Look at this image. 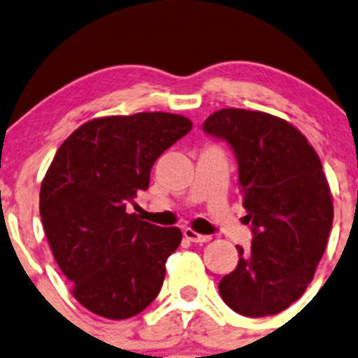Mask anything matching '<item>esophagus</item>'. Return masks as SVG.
Listing matches in <instances>:
<instances>
[{
	"label": "esophagus",
	"instance_id": "obj_1",
	"mask_svg": "<svg viewBox=\"0 0 358 358\" xmlns=\"http://www.w3.org/2000/svg\"><path fill=\"white\" fill-rule=\"evenodd\" d=\"M183 237H185L187 241H190V243H196V244H204L211 241V236H202V234H197L196 230L192 229L183 230Z\"/></svg>",
	"mask_w": 358,
	"mask_h": 358
}]
</instances>
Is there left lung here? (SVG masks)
Returning a JSON list of instances; mask_svg holds the SVG:
<instances>
[{"label": "left lung", "mask_w": 358, "mask_h": 358, "mask_svg": "<svg viewBox=\"0 0 358 358\" xmlns=\"http://www.w3.org/2000/svg\"><path fill=\"white\" fill-rule=\"evenodd\" d=\"M202 129L236 154L252 232L249 251L237 246L239 263L220 280V296L241 315H275L312 282L333 229L322 162L294 126L266 112L216 110Z\"/></svg>", "instance_id": "obj_1"}]
</instances>
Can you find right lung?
Wrapping results in <instances>:
<instances>
[{
	"mask_svg": "<svg viewBox=\"0 0 358 358\" xmlns=\"http://www.w3.org/2000/svg\"><path fill=\"white\" fill-rule=\"evenodd\" d=\"M192 129L168 112L109 115L79 126L60 145L39 192L43 229L74 298L106 319H129L156 299L166 259L182 243L126 213L149 189L150 169Z\"/></svg>",
	"mask_w": 358,
	"mask_h": 358,
	"instance_id": "right-lung-1",
	"label": "right lung"
}]
</instances>
